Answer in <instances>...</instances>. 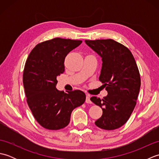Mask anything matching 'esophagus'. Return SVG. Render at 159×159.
I'll use <instances>...</instances> for the list:
<instances>
[{
	"instance_id": "34e87169",
	"label": "esophagus",
	"mask_w": 159,
	"mask_h": 159,
	"mask_svg": "<svg viewBox=\"0 0 159 159\" xmlns=\"http://www.w3.org/2000/svg\"><path fill=\"white\" fill-rule=\"evenodd\" d=\"M85 102L88 103V104H91L92 103V101L90 100V96L89 95H87L86 97V100H85Z\"/></svg>"
}]
</instances>
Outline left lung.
Returning a JSON list of instances; mask_svg holds the SVG:
<instances>
[{
	"instance_id": "left-lung-1",
	"label": "left lung",
	"mask_w": 159,
	"mask_h": 159,
	"mask_svg": "<svg viewBox=\"0 0 159 159\" xmlns=\"http://www.w3.org/2000/svg\"><path fill=\"white\" fill-rule=\"evenodd\" d=\"M85 43L102 57L99 80L108 92L102 99L90 98L102 109V116L95 124L104 130L117 129L126 122L135 107L141 86L139 69L130 50L113 39L85 40Z\"/></svg>"
}]
</instances>
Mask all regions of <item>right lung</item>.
Masks as SVG:
<instances>
[{
	"label": "right lung",
	"mask_w": 159,
	"mask_h": 159,
	"mask_svg": "<svg viewBox=\"0 0 159 159\" xmlns=\"http://www.w3.org/2000/svg\"><path fill=\"white\" fill-rule=\"evenodd\" d=\"M81 40L56 38L38 43L30 52L23 72L26 102L36 121L46 129L59 130L70 123L72 111L85 102L80 90H57V77L65 71L64 61Z\"/></svg>",
	"instance_id": "obj_1"
}]
</instances>
